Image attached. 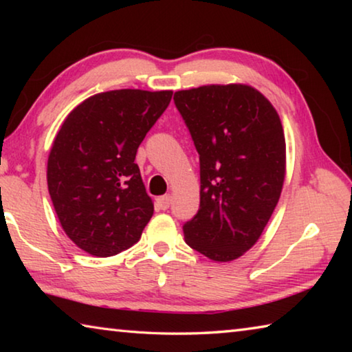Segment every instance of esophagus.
Wrapping results in <instances>:
<instances>
[{
    "label": "esophagus",
    "mask_w": 352,
    "mask_h": 352,
    "mask_svg": "<svg viewBox=\"0 0 352 352\" xmlns=\"http://www.w3.org/2000/svg\"><path fill=\"white\" fill-rule=\"evenodd\" d=\"M157 206L160 208V210H168V208L170 206V195H162V197L157 199Z\"/></svg>",
    "instance_id": "obj_1"
}]
</instances>
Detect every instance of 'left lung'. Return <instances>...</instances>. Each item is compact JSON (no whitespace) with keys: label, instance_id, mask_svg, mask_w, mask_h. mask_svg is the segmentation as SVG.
Instances as JSON below:
<instances>
[{"label":"left lung","instance_id":"8db88e82","mask_svg":"<svg viewBox=\"0 0 352 352\" xmlns=\"http://www.w3.org/2000/svg\"><path fill=\"white\" fill-rule=\"evenodd\" d=\"M200 155V208L184 241L228 262L252 248L269 223L285 177V138L275 107L243 83L175 91Z\"/></svg>","mask_w":352,"mask_h":352}]
</instances>
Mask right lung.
<instances>
[{
  "label": "right lung",
  "instance_id": "add662e5",
  "mask_svg": "<svg viewBox=\"0 0 352 352\" xmlns=\"http://www.w3.org/2000/svg\"><path fill=\"white\" fill-rule=\"evenodd\" d=\"M172 91L94 94L65 119L47 157V189L65 233L107 258L140 241L153 214L136 151L168 109Z\"/></svg>",
  "mask_w": 352,
  "mask_h": 352
}]
</instances>
